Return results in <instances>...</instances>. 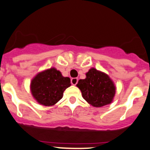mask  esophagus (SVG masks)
<instances>
[{
    "mask_svg": "<svg viewBox=\"0 0 150 150\" xmlns=\"http://www.w3.org/2000/svg\"><path fill=\"white\" fill-rule=\"evenodd\" d=\"M78 82V79L77 78H72L71 79V83L72 85H76Z\"/></svg>",
    "mask_w": 150,
    "mask_h": 150,
    "instance_id": "esophagus-1",
    "label": "esophagus"
}]
</instances>
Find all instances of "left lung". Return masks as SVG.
<instances>
[{"label":"left lung","mask_w":150,"mask_h":150,"mask_svg":"<svg viewBox=\"0 0 150 150\" xmlns=\"http://www.w3.org/2000/svg\"><path fill=\"white\" fill-rule=\"evenodd\" d=\"M76 86L82 96L89 104L101 107L111 104L115 95L114 82L107 74L91 68L86 74V79H80Z\"/></svg>","instance_id":"8db88e82"}]
</instances>
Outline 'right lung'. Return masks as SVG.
Returning <instances> with one entry per match:
<instances>
[{
    "label": "right lung",
    "instance_id": "add662e5",
    "mask_svg": "<svg viewBox=\"0 0 150 150\" xmlns=\"http://www.w3.org/2000/svg\"><path fill=\"white\" fill-rule=\"evenodd\" d=\"M69 77H64L55 68L43 71L30 82V91L38 103L53 106L63 97L64 91L71 86Z\"/></svg>",
    "mask_w": 150,
    "mask_h": 150
}]
</instances>
